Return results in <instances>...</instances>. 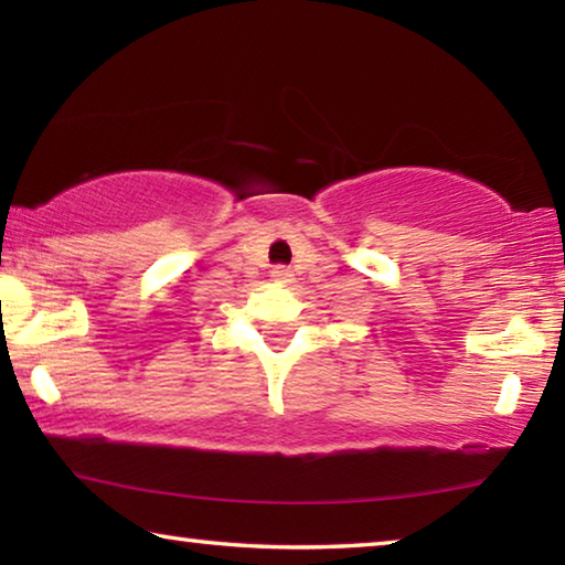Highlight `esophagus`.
Returning <instances> with one entry per match:
<instances>
[{"instance_id":"esophagus-1","label":"esophagus","mask_w":565,"mask_h":565,"mask_svg":"<svg viewBox=\"0 0 565 565\" xmlns=\"http://www.w3.org/2000/svg\"><path fill=\"white\" fill-rule=\"evenodd\" d=\"M271 279L274 281H279V284H286V281H291V271H289V266H274L271 269Z\"/></svg>"}]
</instances>
